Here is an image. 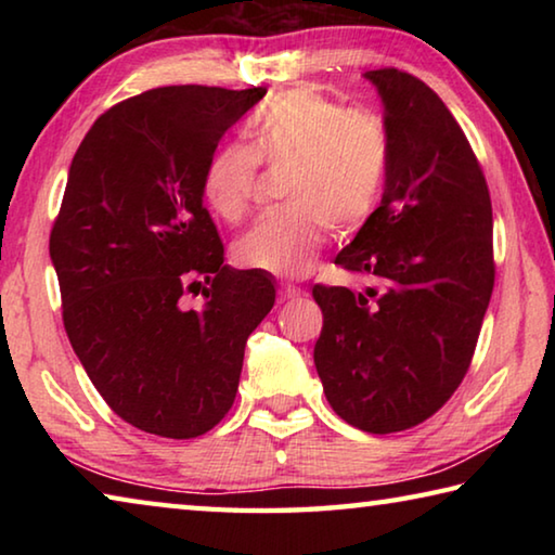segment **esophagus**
<instances>
[{
    "label": "esophagus",
    "instance_id": "34e87169",
    "mask_svg": "<svg viewBox=\"0 0 555 555\" xmlns=\"http://www.w3.org/2000/svg\"><path fill=\"white\" fill-rule=\"evenodd\" d=\"M300 294H304V291H300L298 286L281 284V288H279V300H281V304H284V300H294V298H298Z\"/></svg>",
    "mask_w": 555,
    "mask_h": 555
}]
</instances>
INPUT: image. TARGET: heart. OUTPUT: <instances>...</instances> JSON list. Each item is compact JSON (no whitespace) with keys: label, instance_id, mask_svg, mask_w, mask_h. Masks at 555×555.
<instances>
[{"label":"heart","instance_id":"b5f03b06","mask_svg":"<svg viewBox=\"0 0 555 555\" xmlns=\"http://www.w3.org/2000/svg\"><path fill=\"white\" fill-rule=\"evenodd\" d=\"M249 146L224 142L208 156L201 193L224 222H240L257 191L259 164L288 166V208L264 215L234 244L244 269L304 276L327 234L352 232L370 218L387 181L391 139L379 115L345 109L313 88L271 95L247 121Z\"/></svg>","mask_w":555,"mask_h":555}]
</instances>
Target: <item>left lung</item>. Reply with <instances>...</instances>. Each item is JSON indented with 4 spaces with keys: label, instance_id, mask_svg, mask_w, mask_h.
I'll list each match as a JSON object with an SVG mask.
<instances>
[{
    "label": "left lung",
    "instance_id": "obj_1",
    "mask_svg": "<svg viewBox=\"0 0 555 555\" xmlns=\"http://www.w3.org/2000/svg\"><path fill=\"white\" fill-rule=\"evenodd\" d=\"M384 102L391 158L379 208L335 264L362 291L313 286V360L337 416L397 434L443 406L473 362L494 288L492 201L463 129L424 80L364 73Z\"/></svg>",
    "mask_w": 555,
    "mask_h": 555
}]
</instances>
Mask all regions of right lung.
Here are the masks:
<instances>
[{
	"label": "right lung",
	"mask_w": 555,
	"mask_h": 555,
	"mask_svg": "<svg viewBox=\"0 0 555 555\" xmlns=\"http://www.w3.org/2000/svg\"><path fill=\"white\" fill-rule=\"evenodd\" d=\"M264 95L149 90L98 117L73 156L49 242L63 325L100 397L146 434L185 440L218 426L247 337L274 306L264 271L224 264L201 193L224 131Z\"/></svg>",
	"instance_id": "1"
}]
</instances>
